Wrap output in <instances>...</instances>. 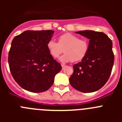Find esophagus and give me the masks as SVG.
Masks as SVG:
<instances>
[{"label": "esophagus", "mask_w": 122, "mask_h": 122, "mask_svg": "<svg viewBox=\"0 0 122 122\" xmlns=\"http://www.w3.org/2000/svg\"><path fill=\"white\" fill-rule=\"evenodd\" d=\"M61 65H62V68H65V65L64 64H61Z\"/></svg>", "instance_id": "esophagus-1"}]
</instances>
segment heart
Returning <instances> with one entry per match:
<instances>
[{
  "label": "heart",
  "instance_id": "1",
  "mask_svg": "<svg viewBox=\"0 0 122 122\" xmlns=\"http://www.w3.org/2000/svg\"><path fill=\"white\" fill-rule=\"evenodd\" d=\"M47 48L53 57L57 58L61 54L65 52L61 57L63 62H76L84 59L89 50V43L84 39H79L76 35L65 33L58 37V43L50 40L47 43Z\"/></svg>",
  "mask_w": 122,
  "mask_h": 122
}]
</instances>
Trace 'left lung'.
<instances>
[{"instance_id":"1","label":"left lung","mask_w":122,"mask_h":122,"mask_svg":"<svg viewBox=\"0 0 122 122\" xmlns=\"http://www.w3.org/2000/svg\"><path fill=\"white\" fill-rule=\"evenodd\" d=\"M90 40L89 50L81 62L73 65L70 83L84 93L99 90L107 82L114 62L112 42L103 32L82 30L76 32Z\"/></svg>"}]
</instances>
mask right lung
I'll use <instances>...</instances> for the list:
<instances>
[{
  "instance_id": "obj_1",
  "label": "right lung",
  "mask_w": 122,
  "mask_h": 122,
  "mask_svg": "<svg viewBox=\"0 0 122 122\" xmlns=\"http://www.w3.org/2000/svg\"><path fill=\"white\" fill-rule=\"evenodd\" d=\"M53 30H26L15 36L8 52L10 70L15 81L25 90L43 92L53 84L61 70L47 48Z\"/></svg>"
}]
</instances>
